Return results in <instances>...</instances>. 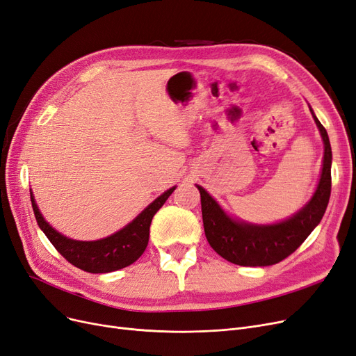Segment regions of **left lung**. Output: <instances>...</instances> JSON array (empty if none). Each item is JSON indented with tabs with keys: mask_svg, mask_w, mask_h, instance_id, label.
Here are the masks:
<instances>
[{
	"mask_svg": "<svg viewBox=\"0 0 356 356\" xmlns=\"http://www.w3.org/2000/svg\"><path fill=\"white\" fill-rule=\"evenodd\" d=\"M314 120L324 140L321 179L312 200L293 217L273 226L238 222L227 217L208 192L198 186L207 241L220 257L243 267L277 264L293 254L317 227L332 193V147L324 126L315 115Z\"/></svg>",
	"mask_w": 356,
	"mask_h": 356,
	"instance_id": "1",
	"label": "left lung"
}]
</instances>
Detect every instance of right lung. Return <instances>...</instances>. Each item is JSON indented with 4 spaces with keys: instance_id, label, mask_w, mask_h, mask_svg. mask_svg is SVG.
I'll return each instance as SVG.
<instances>
[{
    "instance_id": "right-lung-1",
    "label": "right lung",
    "mask_w": 356,
    "mask_h": 356,
    "mask_svg": "<svg viewBox=\"0 0 356 356\" xmlns=\"http://www.w3.org/2000/svg\"><path fill=\"white\" fill-rule=\"evenodd\" d=\"M175 189L176 188H171L161 196H158L151 205L145 208L130 225H127L120 232H117L105 239L94 242L73 241L56 232L44 220L41 213H39L32 195L31 200L38 226L45 233L52 246L74 267L86 273L97 274L124 268L134 264L143 254L149 241V226L152 217L164 205V202L173 193Z\"/></svg>"
}]
</instances>
